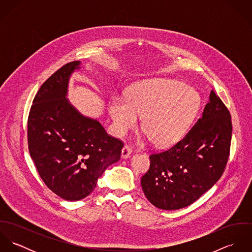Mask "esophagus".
I'll return each mask as SVG.
<instances>
[{
    "instance_id": "1",
    "label": "esophagus",
    "mask_w": 252,
    "mask_h": 252,
    "mask_svg": "<svg viewBox=\"0 0 252 252\" xmlns=\"http://www.w3.org/2000/svg\"><path fill=\"white\" fill-rule=\"evenodd\" d=\"M131 153H132V148H131L129 145L125 144V145L123 146L122 150H121V157H122L123 159H126V158H128V157L130 156Z\"/></svg>"
}]
</instances>
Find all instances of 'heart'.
<instances>
[{
    "mask_svg": "<svg viewBox=\"0 0 252 252\" xmlns=\"http://www.w3.org/2000/svg\"><path fill=\"white\" fill-rule=\"evenodd\" d=\"M200 107L199 94L174 79H151L135 84L128 96H115L109 114L117 136H124L138 125L157 146H169L188 131Z\"/></svg>",
    "mask_w": 252,
    "mask_h": 252,
    "instance_id": "b5f03b06",
    "label": "heart"
}]
</instances>
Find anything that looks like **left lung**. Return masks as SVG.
<instances>
[{
    "instance_id": "obj_1",
    "label": "left lung",
    "mask_w": 252,
    "mask_h": 252,
    "mask_svg": "<svg viewBox=\"0 0 252 252\" xmlns=\"http://www.w3.org/2000/svg\"><path fill=\"white\" fill-rule=\"evenodd\" d=\"M231 139V114L212 90L201 117L180 142L149 156V170L141 180L148 201L166 211L194 203L224 173Z\"/></svg>"
}]
</instances>
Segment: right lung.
<instances>
[{
  "label": "right lung",
  "mask_w": 252,
  "mask_h": 252,
  "mask_svg": "<svg viewBox=\"0 0 252 252\" xmlns=\"http://www.w3.org/2000/svg\"><path fill=\"white\" fill-rule=\"evenodd\" d=\"M79 65L70 62L43 82L28 117V147L37 173L67 201L88 196L104 171L120 159L124 145L66 98L70 76Z\"/></svg>",
  "instance_id": "right-lung-1"
}]
</instances>
